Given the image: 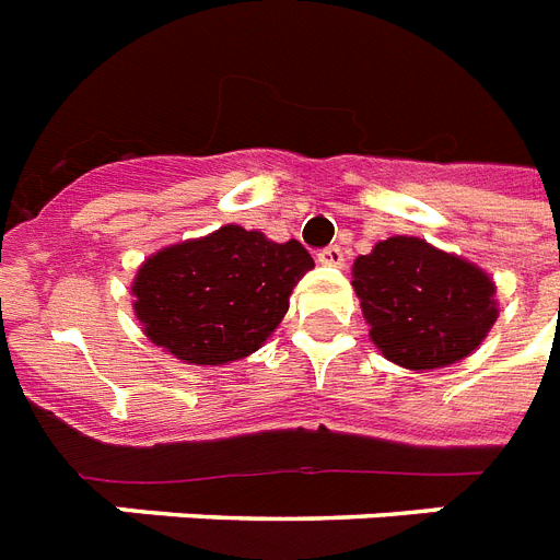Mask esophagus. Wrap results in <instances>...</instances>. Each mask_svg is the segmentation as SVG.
Instances as JSON below:
<instances>
[{
	"mask_svg": "<svg viewBox=\"0 0 560 560\" xmlns=\"http://www.w3.org/2000/svg\"><path fill=\"white\" fill-rule=\"evenodd\" d=\"M316 261L325 264V267H342L346 264V253H342V246H325V249H319V255H316Z\"/></svg>",
	"mask_w": 560,
	"mask_h": 560,
	"instance_id": "1",
	"label": "esophagus"
}]
</instances>
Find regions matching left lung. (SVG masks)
I'll use <instances>...</instances> for the list:
<instances>
[{
  "instance_id": "1",
  "label": "left lung",
  "mask_w": 560,
  "mask_h": 560,
  "mask_svg": "<svg viewBox=\"0 0 560 560\" xmlns=\"http://www.w3.org/2000/svg\"><path fill=\"white\" fill-rule=\"evenodd\" d=\"M351 272L372 342L412 372L459 363L497 323L488 272L421 237L381 241Z\"/></svg>"
}]
</instances>
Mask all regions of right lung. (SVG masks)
<instances>
[{"mask_svg": "<svg viewBox=\"0 0 560 560\" xmlns=\"http://www.w3.org/2000/svg\"><path fill=\"white\" fill-rule=\"evenodd\" d=\"M311 267L299 241L276 244L220 226L151 255L136 272L133 311L160 349L194 366H220L261 349Z\"/></svg>", "mask_w": 560, "mask_h": 560, "instance_id": "right-lung-1", "label": "right lung"}]
</instances>
